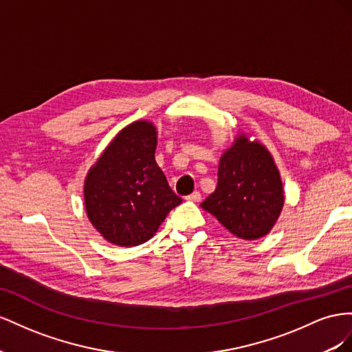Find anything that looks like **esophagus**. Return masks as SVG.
I'll return each instance as SVG.
<instances>
[{
  "instance_id": "obj_1",
  "label": "esophagus",
  "mask_w": 352,
  "mask_h": 352,
  "mask_svg": "<svg viewBox=\"0 0 352 352\" xmlns=\"http://www.w3.org/2000/svg\"><path fill=\"white\" fill-rule=\"evenodd\" d=\"M188 200H192V202H200V199H202V195H200V192H193L192 195L187 196Z\"/></svg>"
}]
</instances>
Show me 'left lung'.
<instances>
[{"mask_svg":"<svg viewBox=\"0 0 352 352\" xmlns=\"http://www.w3.org/2000/svg\"><path fill=\"white\" fill-rule=\"evenodd\" d=\"M285 204L283 186L268 150L240 135L221 156L218 184L200 206L230 233L255 240L265 236Z\"/></svg>","mask_w":352,"mask_h":352,"instance_id":"left-lung-1","label":"left lung"}]
</instances>
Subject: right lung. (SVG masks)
<instances>
[{"label":"right lung","instance_id":"obj_1","mask_svg":"<svg viewBox=\"0 0 352 352\" xmlns=\"http://www.w3.org/2000/svg\"><path fill=\"white\" fill-rule=\"evenodd\" d=\"M156 129L138 120L120 131L89 169L85 209L110 243L137 246L152 237L170 209L182 204L156 165Z\"/></svg>","mask_w":352,"mask_h":352}]
</instances>
